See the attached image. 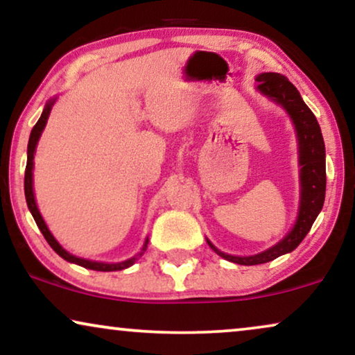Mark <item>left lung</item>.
Wrapping results in <instances>:
<instances>
[{
  "label": "left lung",
  "mask_w": 355,
  "mask_h": 355,
  "mask_svg": "<svg viewBox=\"0 0 355 355\" xmlns=\"http://www.w3.org/2000/svg\"><path fill=\"white\" fill-rule=\"evenodd\" d=\"M257 90L261 95L268 96L275 103H278L286 110V113L293 119L299 142V179H300V202L297 220L294 227L288 232L284 239L278 244L270 247L265 252L250 257H236L218 250L210 241L208 245L218 255L227 261L237 265H260L278 259L279 255L289 254L297 247L317 220L318 213L322 211L324 202V191H327V163H324V142L322 129L315 114L304 103L302 96L297 89L291 84L288 77L276 72H263L257 77Z\"/></svg>",
  "instance_id": "1"
}]
</instances>
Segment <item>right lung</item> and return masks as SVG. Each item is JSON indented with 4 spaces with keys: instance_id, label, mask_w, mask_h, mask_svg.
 <instances>
[{
    "instance_id": "obj_1",
    "label": "right lung",
    "mask_w": 355,
    "mask_h": 355,
    "mask_svg": "<svg viewBox=\"0 0 355 355\" xmlns=\"http://www.w3.org/2000/svg\"><path fill=\"white\" fill-rule=\"evenodd\" d=\"M56 98H51L48 103L45 105V110H43V113L40 116V119L37 121V124L33 125L32 132H31V139H28V145H27V166H26V178H24V191H26V200H27V207L28 210H31L33 220H35L38 230L42 231L43 237H45L48 244L51 245V249L56 252L58 255L62 257V259L71 261V263H76V265H80L84 266V268H89V270H95V271H119V270H124V268H129L130 265L135 263V260L139 259V257L144 255V252L147 250V244H148V239H145L144 242V247L142 250L139 252L137 255L132 257V259L125 260V261H121V263H101V261H92V260H85V259H79V257L69 254V252H66L62 247L60 245V242H58L53 234L48 230L45 221H43V218L40 215V211H38L37 208V203H35V197H33V178H32V171H33V153H35V148H37V144H38V139H40V135L43 132V129H45L46 125V121H48V116H50V111L53 108V105H55Z\"/></svg>"
}]
</instances>
